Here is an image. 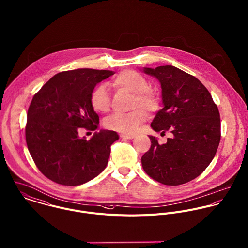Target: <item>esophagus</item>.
<instances>
[{
	"mask_svg": "<svg viewBox=\"0 0 248 248\" xmlns=\"http://www.w3.org/2000/svg\"><path fill=\"white\" fill-rule=\"evenodd\" d=\"M122 139H133L134 135H130V134H125V133H121L120 134Z\"/></svg>",
	"mask_w": 248,
	"mask_h": 248,
	"instance_id": "1",
	"label": "esophagus"
}]
</instances>
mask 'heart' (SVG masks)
Returning <instances> with one entry per match:
<instances>
[{
    "instance_id": "obj_1",
    "label": "heart",
    "mask_w": 248,
    "mask_h": 248,
    "mask_svg": "<svg viewBox=\"0 0 248 248\" xmlns=\"http://www.w3.org/2000/svg\"><path fill=\"white\" fill-rule=\"evenodd\" d=\"M114 88L132 95L131 108L135 109L125 114H113L105 121L107 128L130 134L134 133L140 124L147 120V113L139 108L153 112L158 108L159 100L155 93L149 90V82L140 73L126 70L118 74L111 81ZM92 107L98 112H107L110 107V97L103 84L96 86L90 96Z\"/></svg>"
}]
</instances>
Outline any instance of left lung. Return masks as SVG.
<instances>
[{
    "mask_svg": "<svg viewBox=\"0 0 248 248\" xmlns=\"http://www.w3.org/2000/svg\"><path fill=\"white\" fill-rule=\"evenodd\" d=\"M142 71L161 85L163 108L156 113L151 128L172 133L167 143L149 136L150 149L142 156L145 171L154 180L170 186L187 183L204 171L216 155L220 141V119L207 88L197 78L171 66Z\"/></svg>",
    "mask_w": 248,
    "mask_h": 248,
    "instance_id": "1",
    "label": "left lung"
}]
</instances>
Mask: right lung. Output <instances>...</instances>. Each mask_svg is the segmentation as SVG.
I'll use <instances>...</instances> for the list:
<instances>
[{"mask_svg":"<svg viewBox=\"0 0 248 248\" xmlns=\"http://www.w3.org/2000/svg\"><path fill=\"white\" fill-rule=\"evenodd\" d=\"M114 74L86 68L61 72L34 95L28 110L26 141L35 165L51 181L78 186L105 169L118 133L100 129L86 140L78 136V128L99 127L90 96L98 83Z\"/></svg>","mask_w":248,"mask_h":248,"instance_id":"obj_1","label":"right lung"}]
</instances>
